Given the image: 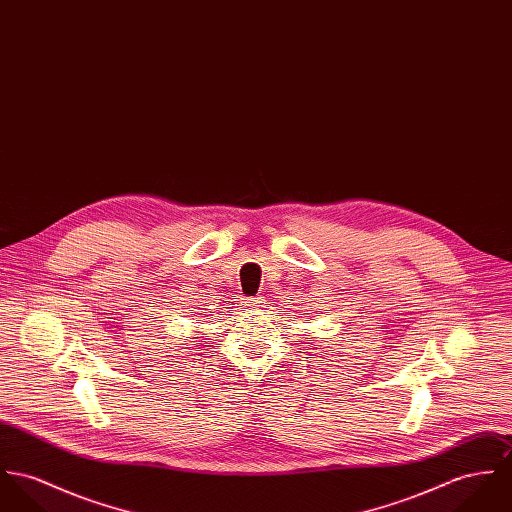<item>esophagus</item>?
Instances as JSON below:
<instances>
[{
    "label": "esophagus",
    "mask_w": 512,
    "mask_h": 512,
    "mask_svg": "<svg viewBox=\"0 0 512 512\" xmlns=\"http://www.w3.org/2000/svg\"><path fill=\"white\" fill-rule=\"evenodd\" d=\"M241 306H243L247 312H261L263 300H261V298H251V300H245Z\"/></svg>",
    "instance_id": "1"
}]
</instances>
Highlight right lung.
I'll return each mask as SVG.
<instances>
[{"label":"right lung","mask_w":512,"mask_h":512,"mask_svg":"<svg viewBox=\"0 0 512 512\" xmlns=\"http://www.w3.org/2000/svg\"><path fill=\"white\" fill-rule=\"evenodd\" d=\"M200 315V317H206V314H198ZM206 319H208V317H206Z\"/></svg>","instance_id":"right-lung-1"}]
</instances>
